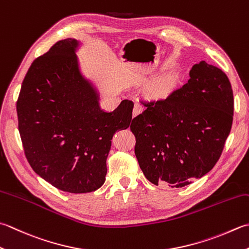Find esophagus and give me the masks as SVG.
<instances>
[{
	"label": "esophagus",
	"instance_id": "1",
	"mask_svg": "<svg viewBox=\"0 0 249 249\" xmlns=\"http://www.w3.org/2000/svg\"><path fill=\"white\" fill-rule=\"evenodd\" d=\"M143 111V106L140 104V102H136L135 104V107H134V111H133V115L136 116L138 115L139 113H141V112Z\"/></svg>",
	"mask_w": 249,
	"mask_h": 249
}]
</instances>
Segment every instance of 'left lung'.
Wrapping results in <instances>:
<instances>
[{
	"label": "left lung",
	"mask_w": 249,
	"mask_h": 249,
	"mask_svg": "<svg viewBox=\"0 0 249 249\" xmlns=\"http://www.w3.org/2000/svg\"><path fill=\"white\" fill-rule=\"evenodd\" d=\"M143 106L130 130L136 158L150 182L181 188L213 169L231 131L234 111L225 72L201 61L192 67L186 84Z\"/></svg>",
	"instance_id": "left-lung-1"
}]
</instances>
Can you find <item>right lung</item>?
Instances as JSON below:
<instances>
[{
	"label": "right lung",
	"instance_id": "right-lung-1",
	"mask_svg": "<svg viewBox=\"0 0 249 249\" xmlns=\"http://www.w3.org/2000/svg\"><path fill=\"white\" fill-rule=\"evenodd\" d=\"M79 42L66 38L37 57L24 76L17 100L18 129L32 169L65 192L87 193L104 184L111 140L130 125L134 102L113 112L79 69Z\"/></svg>",
	"mask_w": 249,
	"mask_h": 249
}]
</instances>
